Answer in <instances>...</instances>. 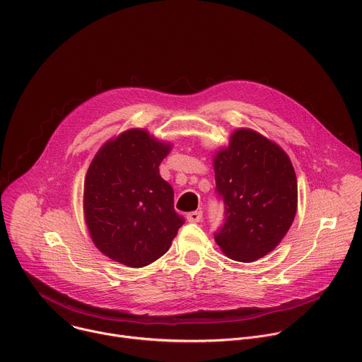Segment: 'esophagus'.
<instances>
[{
  "label": "esophagus",
  "mask_w": 362,
  "mask_h": 362,
  "mask_svg": "<svg viewBox=\"0 0 362 362\" xmlns=\"http://www.w3.org/2000/svg\"><path fill=\"white\" fill-rule=\"evenodd\" d=\"M186 218H187V221H189L190 223H197V222H200V221H202V218H203V212H202V211L189 212Z\"/></svg>",
  "instance_id": "esophagus-1"
}]
</instances>
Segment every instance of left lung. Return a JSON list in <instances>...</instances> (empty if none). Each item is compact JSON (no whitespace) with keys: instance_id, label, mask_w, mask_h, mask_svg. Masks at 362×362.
<instances>
[{"instance_id":"1","label":"left lung","mask_w":362,"mask_h":362,"mask_svg":"<svg viewBox=\"0 0 362 362\" xmlns=\"http://www.w3.org/2000/svg\"><path fill=\"white\" fill-rule=\"evenodd\" d=\"M214 169L225 204L216 243L235 261L261 259L279 245L296 214L298 185L288 154L262 134L239 129L218 151Z\"/></svg>"}]
</instances>
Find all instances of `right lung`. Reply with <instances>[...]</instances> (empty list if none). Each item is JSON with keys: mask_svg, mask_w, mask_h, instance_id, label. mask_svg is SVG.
<instances>
[{"mask_svg": "<svg viewBox=\"0 0 362 362\" xmlns=\"http://www.w3.org/2000/svg\"><path fill=\"white\" fill-rule=\"evenodd\" d=\"M170 144L132 129L109 140L84 180V216L94 245L130 268L150 265L168 252L185 223L173 208V189L159 166Z\"/></svg>", "mask_w": 362, "mask_h": 362, "instance_id": "obj_1", "label": "right lung"}]
</instances>
